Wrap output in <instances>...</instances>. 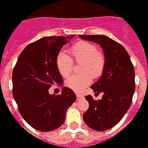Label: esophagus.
Returning <instances> with one entry per match:
<instances>
[{
    "label": "esophagus",
    "instance_id": "1",
    "mask_svg": "<svg viewBox=\"0 0 148 148\" xmlns=\"http://www.w3.org/2000/svg\"><path fill=\"white\" fill-rule=\"evenodd\" d=\"M83 98H84V96L80 94H77V100H79V99H83Z\"/></svg>",
    "mask_w": 148,
    "mask_h": 148
}]
</instances>
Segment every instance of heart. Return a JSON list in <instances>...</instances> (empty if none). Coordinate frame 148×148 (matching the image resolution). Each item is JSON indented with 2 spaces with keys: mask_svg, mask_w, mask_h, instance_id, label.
<instances>
[{
  "mask_svg": "<svg viewBox=\"0 0 148 148\" xmlns=\"http://www.w3.org/2000/svg\"><path fill=\"white\" fill-rule=\"evenodd\" d=\"M72 59L64 52H59L55 58V64L59 74L64 77L70 75L73 61L80 63V74H74L65 81V86L77 93H82L90 84L93 78L103 74L106 66V58L103 52L97 50L93 44L86 41L75 43L69 50Z\"/></svg>",
  "mask_w": 148,
  "mask_h": 148,
  "instance_id": "obj_1",
  "label": "heart"
}]
</instances>
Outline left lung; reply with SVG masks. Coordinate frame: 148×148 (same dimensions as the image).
Wrapping results in <instances>:
<instances>
[{
    "label": "left lung",
    "mask_w": 148,
    "mask_h": 148,
    "mask_svg": "<svg viewBox=\"0 0 148 148\" xmlns=\"http://www.w3.org/2000/svg\"><path fill=\"white\" fill-rule=\"evenodd\" d=\"M79 37L99 44L106 58L102 76L90 86L103 96L99 100H94L91 95L85 97L89 108L83 119L93 130H108L120 122L130 107L135 90L134 66L125 49L113 39L103 35Z\"/></svg>",
    "instance_id": "8db88e82"
}]
</instances>
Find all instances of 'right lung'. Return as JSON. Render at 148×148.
Returning <instances> with one entry per match:
<instances>
[{
  "label": "right lung",
  "instance_id": "add662e5",
  "mask_svg": "<svg viewBox=\"0 0 148 148\" xmlns=\"http://www.w3.org/2000/svg\"><path fill=\"white\" fill-rule=\"evenodd\" d=\"M74 37L47 36L29 44L13 70V96L24 120L32 128L49 132L63 125L67 109L77 97L64 86L62 94H49L54 84L63 85L55 58L64 45Z\"/></svg>",
  "mask_w": 148,
  "mask_h": 148
}]
</instances>
